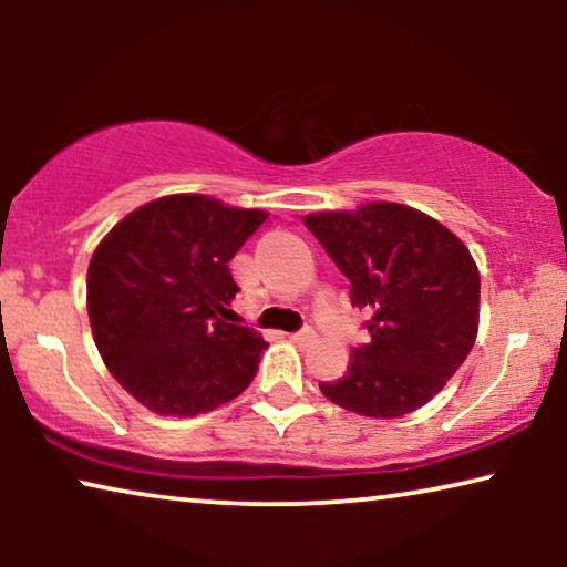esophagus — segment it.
<instances>
[{"label": "esophagus", "instance_id": "esophagus-1", "mask_svg": "<svg viewBox=\"0 0 567 567\" xmlns=\"http://www.w3.org/2000/svg\"><path fill=\"white\" fill-rule=\"evenodd\" d=\"M289 338L293 340V343H312L317 336H315L312 328H305V330H299V332H291Z\"/></svg>", "mask_w": 567, "mask_h": 567}]
</instances>
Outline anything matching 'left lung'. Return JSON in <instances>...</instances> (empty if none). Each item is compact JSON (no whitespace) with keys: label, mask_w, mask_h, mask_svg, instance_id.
<instances>
[{"label":"left lung","mask_w":567,"mask_h":567,"mask_svg":"<svg viewBox=\"0 0 567 567\" xmlns=\"http://www.w3.org/2000/svg\"><path fill=\"white\" fill-rule=\"evenodd\" d=\"M305 224L351 281V305L371 315V340L322 394L382 421L423 408L475 346L480 274L470 250L433 216L392 200L307 214Z\"/></svg>","instance_id":"obj_1"}]
</instances>
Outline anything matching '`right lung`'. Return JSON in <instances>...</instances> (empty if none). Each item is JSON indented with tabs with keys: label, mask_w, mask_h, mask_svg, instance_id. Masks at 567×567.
Instances as JSON below:
<instances>
[{
	"label": "right lung",
	"mask_w": 567,
	"mask_h": 567,
	"mask_svg": "<svg viewBox=\"0 0 567 567\" xmlns=\"http://www.w3.org/2000/svg\"><path fill=\"white\" fill-rule=\"evenodd\" d=\"M266 219L262 208L173 193L100 239L87 268L92 338L107 371L146 410L193 417L250 386L268 343L227 322L239 291L229 260Z\"/></svg>",
	"instance_id": "add662e5"
}]
</instances>
